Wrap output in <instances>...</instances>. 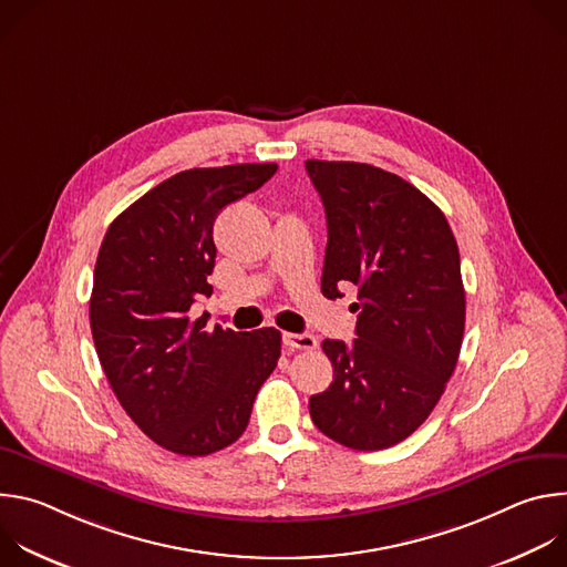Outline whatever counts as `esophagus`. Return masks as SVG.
Listing matches in <instances>:
<instances>
[{
	"label": "esophagus",
	"mask_w": 567,
	"mask_h": 567,
	"mask_svg": "<svg viewBox=\"0 0 567 567\" xmlns=\"http://www.w3.org/2000/svg\"><path fill=\"white\" fill-rule=\"evenodd\" d=\"M282 343H285L291 352H296V350L311 352V350H316V346H318V341H316L311 334H285V337H282Z\"/></svg>",
	"instance_id": "34e87169"
}]
</instances>
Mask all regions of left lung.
Listing matches in <instances>:
<instances>
[{
    "label": "left lung",
    "mask_w": 567,
    "mask_h": 567,
    "mask_svg": "<svg viewBox=\"0 0 567 567\" xmlns=\"http://www.w3.org/2000/svg\"><path fill=\"white\" fill-rule=\"evenodd\" d=\"M328 217L320 291L357 287V339H326L334 381L309 399L320 433L379 451L415 433L451 379L464 337L460 251L413 184L354 161H305Z\"/></svg>",
    "instance_id": "left-lung-1"
}]
</instances>
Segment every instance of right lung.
<instances>
[{
    "label": "right lung",
    "mask_w": 567,
    "mask_h": 567,
    "mask_svg": "<svg viewBox=\"0 0 567 567\" xmlns=\"http://www.w3.org/2000/svg\"><path fill=\"white\" fill-rule=\"evenodd\" d=\"M276 164L193 168L161 182L107 228L90 322L103 372L132 422L158 446L210 455L245 433L280 359V332H233L190 318L210 296L213 221L256 193Z\"/></svg>",
    "instance_id": "obj_1"
}]
</instances>
